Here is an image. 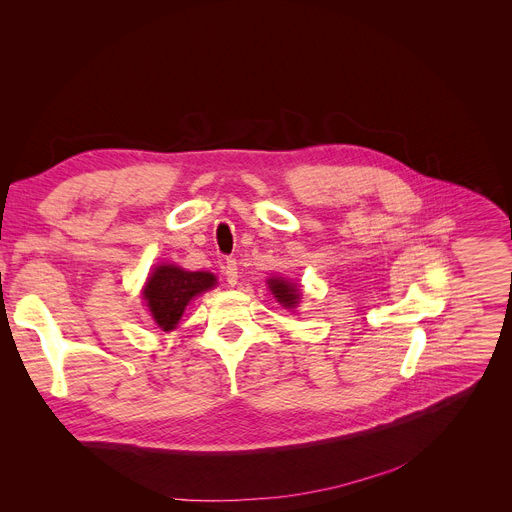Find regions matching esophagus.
Returning <instances> with one entry per match:
<instances>
[{
	"label": "esophagus",
	"instance_id": "obj_1",
	"mask_svg": "<svg viewBox=\"0 0 512 512\" xmlns=\"http://www.w3.org/2000/svg\"><path fill=\"white\" fill-rule=\"evenodd\" d=\"M224 276H226V282L230 286L236 284V280H238V267H236L234 259H226V263H224Z\"/></svg>",
	"mask_w": 512,
	"mask_h": 512
}]
</instances>
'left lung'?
<instances>
[{
    "label": "left lung",
    "instance_id": "obj_1",
    "mask_svg": "<svg viewBox=\"0 0 512 512\" xmlns=\"http://www.w3.org/2000/svg\"><path fill=\"white\" fill-rule=\"evenodd\" d=\"M269 288H271V292H274V296L278 298V302L288 306V309H292V306L298 304V292L288 282H284V280H269Z\"/></svg>",
    "mask_w": 512,
    "mask_h": 512
}]
</instances>
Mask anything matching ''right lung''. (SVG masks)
Listing matches in <instances>:
<instances>
[{"mask_svg":"<svg viewBox=\"0 0 512 512\" xmlns=\"http://www.w3.org/2000/svg\"><path fill=\"white\" fill-rule=\"evenodd\" d=\"M216 286V278L208 271H185L175 265H160L148 278L144 298L148 309L164 331L175 329L189 300Z\"/></svg>","mask_w":512,"mask_h":512,"instance_id":"right-lung-1","label":"right lung"}]
</instances>
